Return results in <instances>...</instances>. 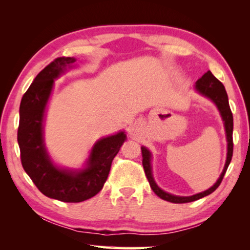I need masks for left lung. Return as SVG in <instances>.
<instances>
[{
  "mask_svg": "<svg viewBox=\"0 0 250 250\" xmlns=\"http://www.w3.org/2000/svg\"><path fill=\"white\" fill-rule=\"evenodd\" d=\"M196 89L206 97H208L209 99L214 101L215 104L221 111V115L224 122H225V130H226V137H227V160H226V164L225 167L222 172L221 176L217 180L216 183H215L210 188L207 189L205 192L195 194V195L192 196H176V195H172V194H168L167 192H164L161 189L158 185L155 184V182L153 180V176H152V172H151V154L147 149H146L145 146L141 147V152H142V166L143 168H145V173L146 175V179L149 181L150 186L156 195H158L160 198H162L164 201L171 202V203H175V204H182V203H188V202H193V201H197L200 198L209 195L210 193H213L215 189H216L219 185H221L222 181L224 179V175L227 171V167L229 166L230 161H231V156H232V150H234V143H232V128H234V121H232V113L229 107V104H228V97H227V92L225 90V87L224 84L219 82V80L215 77V76L210 73L208 70L207 73H205L202 77L196 82Z\"/></svg>",
  "mask_w": 250,
  "mask_h": 250,
  "instance_id": "obj_1",
  "label": "left lung"
}]
</instances>
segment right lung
Here are the masks:
<instances>
[{
  "mask_svg": "<svg viewBox=\"0 0 250 250\" xmlns=\"http://www.w3.org/2000/svg\"><path fill=\"white\" fill-rule=\"evenodd\" d=\"M75 62L73 57H58L36 76L21 101L18 130L25 172L45 196L66 203L86 201L101 191L112 160L125 140L124 132L101 139L92 147L87 167L79 172L61 170L50 162L43 141L45 107L54 79Z\"/></svg>",
  "mask_w": 250,
  "mask_h": 250,
  "instance_id": "right-lung-1",
  "label": "right lung"
}]
</instances>
